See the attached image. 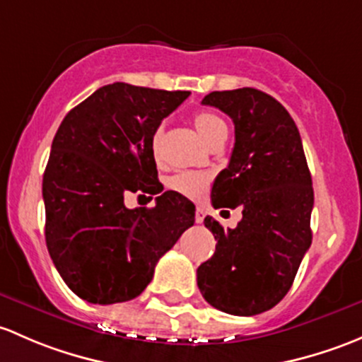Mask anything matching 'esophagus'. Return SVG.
<instances>
[{
	"label": "esophagus",
	"instance_id": "1",
	"mask_svg": "<svg viewBox=\"0 0 362 362\" xmlns=\"http://www.w3.org/2000/svg\"><path fill=\"white\" fill-rule=\"evenodd\" d=\"M204 218H206V211H204L202 207H197V211H195V221H197V223H202Z\"/></svg>",
	"mask_w": 362,
	"mask_h": 362
}]
</instances>
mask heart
Here are the masks:
<instances>
[{"instance_id": "obj_1", "label": "heart", "mask_w": 362, "mask_h": 362, "mask_svg": "<svg viewBox=\"0 0 362 362\" xmlns=\"http://www.w3.org/2000/svg\"><path fill=\"white\" fill-rule=\"evenodd\" d=\"M193 125H195L197 132L202 136V139L206 141L209 146L221 136H226V124L218 117V115L211 113V111H199V113L193 117ZM162 137L163 129L158 127V129H155L153 136H151V153L155 156H158ZM167 185H169L170 189L188 197V199H199V197H202L204 192H206L209 185V176L204 173L185 170V173L174 174Z\"/></svg>"}]
</instances>
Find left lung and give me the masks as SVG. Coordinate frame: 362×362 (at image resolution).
Instances as JSON below:
<instances>
[{
  "label": "left lung",
  "mask_w": 362,
  "mask_h": 362,
  "mask_svg": "<svg viewBox=\"0 0 362 362\" xmlns=\"http://www.w3.org/2000/svg\"><path fill=\"white\" fill-rule=\"evenodd\" d=\"M202 104L228 115L235 144L212 185V206L240 207L242 219L225 230L204 219L218 244L197 270L207 303L232 315L270 310L293 286L312 244V176L291 115L258 88L211 92Z\"/></svg>",
  "instance_id": "1"
}]
</instances>
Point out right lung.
Wrapping results in <instances>:
<instances>
[{
	"instance_id": "right-lung-1",
	"label": "right lung",
	"mask_w": 362,
	"mask_h": 362,
	"mask_svg": "<svg viewBox=\"0 0 362 362\" xmlns=\"http://www.w3.org/2000/svg\"><path fill=\"white\" fill-rule=\"evenodd\" d=\"M189 95L104 85L66 115L43 174L45 240L68 288L88 303L139 296L158 259L195 223V206L176 192L155 207L127 209L129 192L156 195L151 136Z\"/></svg>"
}]
</instances>
